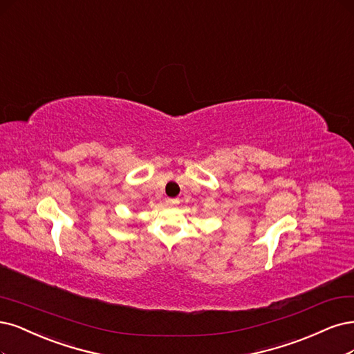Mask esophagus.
Returning a JSON list of instances; mask_svg holds the SVG:
<instances>
[{
  "mask_svg": "<svg viewBox=\"0 0 354 354\" xmlns=\"http://www.w3.org/2000/svg\"><path fill=\"white\" fill-rule=\"evenodd\" d=\"M165 202H167V205H178V203H180V199H169V198H168Z\"/></svg>",
  "mask_w": 354,
  "mask_h": 354,
  "instance_id": "1",
  "label": "esophagus"
}]
</instances>
